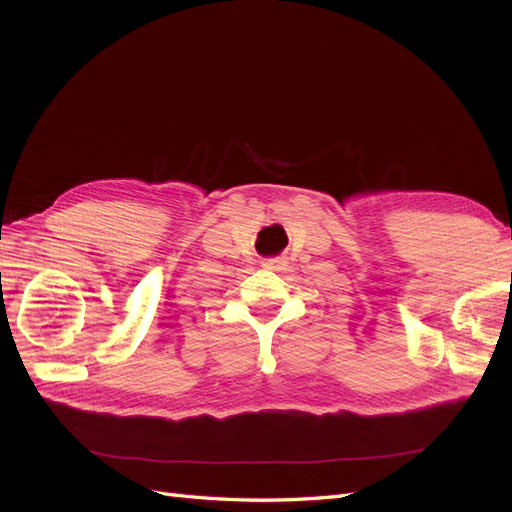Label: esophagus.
I'll list each match as a JSON object with an SVG mask.
<instances>
[{
  "mask_svg": "<svg viewBox=\"0 0 512 512\" xmlns=\"http://www.w3.org/2000/svg\"><path fill=\"white\" fill-rule=\"evenodd\" d=\"M286 265H288V260L284 256H273V258L262 260V267L273 269V271H282V269H286Z\"/></svg>",
  "mask_w": 512,
  "mask_h": 512,
  "instance_id": "esophagus-1",
  "label": "esophagus"
}]
</instances>
